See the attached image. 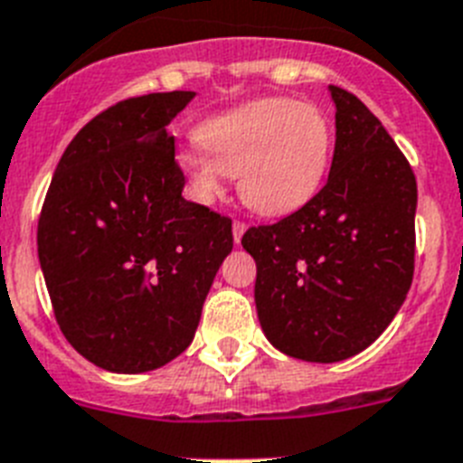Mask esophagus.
Listing matches in <instances>:
<instances>
[{"label": "esophagus", "mask_w": 463, "mask_h": 463, "mask_svg": "<svg viewBox=\"0 0 463 463\" xmlns=\"http://www.w3.org/2000/svg\"><path fill=\"white\" fill-rule=\"evenodd\" d=\"M244 231H247V225H244L242 221H235V223H232V240H235V244L242 242Z\"/></svg>", "instance_id": "1"}]
</instances>
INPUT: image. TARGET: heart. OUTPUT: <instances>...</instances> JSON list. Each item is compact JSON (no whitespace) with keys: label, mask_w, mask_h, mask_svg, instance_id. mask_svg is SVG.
Instances as JSON below:
<instances>
[{"label":"heart","mask_w":463,"mask_h":463,"mask_svg":"<svg viewBox=\"0 0 463 463\" xmlns=\"http://www.w3.org/2000/svg\"><path fill=\"white\" fill-rule=\"evenodd\" d=\"M201 147L178 153V165L200 200H213L225 176L251 212L285 216L316 197L334 153L325 110L291 99H259L209 118L197 129Z\"/></svg>","instance_id":"b5f03b06"}]
</instances>
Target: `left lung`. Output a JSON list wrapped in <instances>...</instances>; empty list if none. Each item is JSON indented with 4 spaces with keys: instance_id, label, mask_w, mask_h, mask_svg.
I'll list each match as a JSON object with an SVG mask.
<instances>
[{
    "instance_id": "left-lung-1",
    "label": "left lung",
    "mask_w": 463,
    "mask_h": 463,
    "mask_svg": "<svg viewBox=\"0 0 463 463\" xmlns=\"http://www.w3.org/2000/svg\"><path fill=\"white\" fill-rule=\"evenodd\" d=\"M336 143L327 185L298 212L244 232L266 339L306 363H339L382 336L414 275L417 178L363 100L329 87Z\"/></svg>"
}]
</instances>
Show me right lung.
I'll return each mask as SVG.
<instances>
[{
	"mask_svg": "<svg viewBox=\"0 0 463 463\" xmlns=\"http://www.w3.org/2000/svg\"><path fill=\"white\" fill-rule=\"evenodd\" d=\"M193 99L147 93L96 115L42 207L37 254L61 332L115 374L157 370L188 348L232 250L231 219L181 195L166 127Z\"/></svg>",
	"mask_w": 463,
	"mask_h": 463,
	"instance_id": "add662e5",
	"label": "right lung"
}]
</instances>
